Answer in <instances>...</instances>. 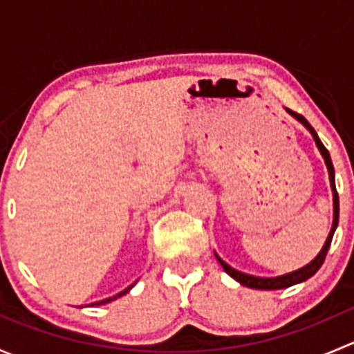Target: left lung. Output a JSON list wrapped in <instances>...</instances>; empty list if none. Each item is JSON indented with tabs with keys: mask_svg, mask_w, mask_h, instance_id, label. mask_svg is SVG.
<instances>
[{
	"mask_svg": "<svg viewBox=\"0 0 354 354\" xmlns=\"http://www.w3.org/2000/svg\"><path fill=\"white\" fill-rule=\"evenodd\" d=\"M289 114H291L295 120H298L299 123L303 124V127L306 128V130L312 133L313 140H315V145L317 149H319L320 156L324 157V162H326L327 166V171H329V181H330V190H332V207H334V219H332V227L329 231V236H327L326 243H324L322 250H320L319 253H317L315 259L312 260V262H308L306 266H303L301 269L298 270H292V272H288V274H283V276H276V277H259V276H252V274H245L241 272V270H236L233 269V267L230 266V263L224 262L223 259H221L219 255H217L216 252H214V255H216L217 262L223 266L224 272L230 274L231 277H233L234 281H238L240 284H243L246 288H252V289H267V291H272V289H284V288H289V286H295V284H299L303 283V281L310 279V277L313 276V274L317 272V270L322 267L324 260H326V255L327 252H329V246H330V241H332V236H334L335 233V227H337V223H339V197H337V192H335V174H334V166H332V160H330V154L329 151H327L326 147H324V144L320 142L319 135H317V131L313 130L312 124L308 123V121L305 120V118L301 116V114H296L292 113L291 109H286Z\"/></svg>",
	"mask_w": 354,
	"mask_h": 354,
	"instance_id": "1",
	"label": "left lung"
}]
</instances>
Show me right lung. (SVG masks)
<instances>
[{"mask_svg":"<svg viewBox=\"0 0 354 354\" xmlns=\"http://www.w3.org/2000/svg\"><path fill=\"white\" fill-rule=\"evenodd\" d=\"M135 286V283L131 284V286H128L127 289H123V291H120L118 292V295H114V296H111V298H106V299H101V301H95V303H91V306H101V305H106V303H111V301H114V299H118L120 298V296H123V295H127L128 291H130L131 288Z\"/></svg>","mask_w":354,"mask_h":354,"instance_id":"obj_1","label":"right lung"}]
</instances>
